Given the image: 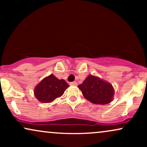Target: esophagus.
<instances>
[{
  "label": "esophagus",
  "instance_id": "obj_1",
  "mask_svg": "<svg viewBox=\"0 0 147 147\" xmlns=\"http://www.w3.org/2000/svg\"><path fill=\"white\" fill-rule=\"evenodd\" d=\"M70 84L71 86H77V83L76 82H71V83H70Z\"/></svg>",
  "mask_w": 147,
  "mask_h": 147
}]
</instances>
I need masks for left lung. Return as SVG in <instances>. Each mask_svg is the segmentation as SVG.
<instances>
[{
    "label": "left lung",
    "instance_id": "8db88e82",
    "mask_svg": "<svg viewBox=\"0 0 147 147\" xmlns=\"http://www.w3.org/2000/svg\"><path fill=\"white\" fill-rule=\"evenodd\" d=\"M86 99L95 104H107L112 102L114 89L110 83L95 76L89 75L78 86Z\"/></svg>",
    "mask_w": 147,
    "mask_h": 147
}]
</instances>
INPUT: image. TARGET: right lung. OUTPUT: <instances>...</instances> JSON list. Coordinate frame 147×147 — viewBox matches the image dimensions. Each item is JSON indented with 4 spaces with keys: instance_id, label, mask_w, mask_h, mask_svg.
I'll return each instance as SVG.
<instances>
[{
    "instance_id": "right-lung-1",
    "label": "right lung",
    "mask_w": 147,
    "mask_h": 147,
    "mask_svg": "<svg viewBox=\"0 0 147 147\" xmlns=\"http://www.w3.org/2000/svg\"><path fill=\"white\" fill-rule=\"evenodd\" d=\"M69 85L63 79H59L53 75L44 78L34 88V95L39 102H52L63 95Z\"/></svg>"
}]
</instances>
